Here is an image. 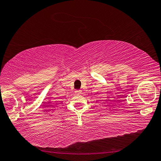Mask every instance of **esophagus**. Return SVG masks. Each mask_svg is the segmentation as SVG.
<instances>
[{
	"mask_svg": "<svg viewBox=\"0 0 161 161\" xmlns=\"http://www.w3.org/2000/svg\"><path fill=\"white\" fill-rule=\"evenodd\" d=\"M75 92L76 94H78H78H81V90H76V91Z\"/></svg>",
	"mask_w": 161,
	"mask_h": 161,
	"instance_id": "1",
	"label": "esophagus"
}]
</instances>
